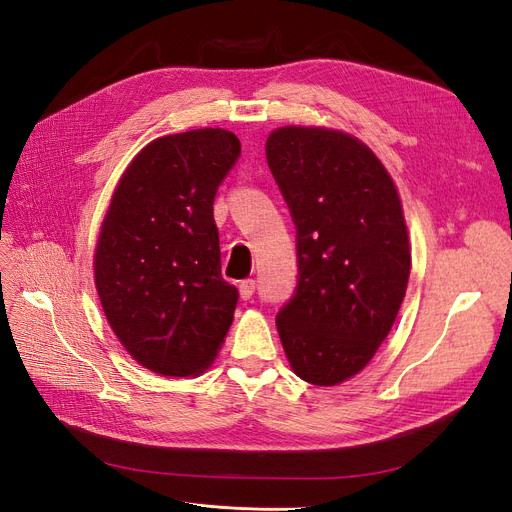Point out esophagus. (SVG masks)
Instances as JSON below:
<instances>
[{
    "label": "esophagus",
    "instance_id": "esophagus-1",
    "mask_svg": "<svg viewBox=\"0 0 512 512\" xmlns=\"http://www.w3.org/2000/svg\"><path fill=\"white\" fill-rule=\"evenodd\" d=\"M255 289H257V282H255L253 278L242 280L240 285H238V291H240V297H242V299H251L253 293H255Z\"/></svg>",
    "mask_w": 512,
    "mask_h": 512
}]
</instances>
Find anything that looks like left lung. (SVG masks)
<instances>
[{
	"instance_id": "1",
	"label": "left lung",
	"mask_w": 512,
	"mask_h": 512,
	"mask_svg": "<svg viewBox=\"0 0 512 512\" xmlns=\"http://www.w3.org/2000/svg\"><path fill=\"white\" fill-rule=\"evenodd\" d=\"M266 156L297 227L295 297L276 316L293 373L337 386L361 373L403 304L411 244L399 189L354 135L280 126Z\"/></svg>"
}]
</instances>
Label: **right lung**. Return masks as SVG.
Instances as JSON below:
<instances>
[{"label":"right lung","instance_id":"add662e5","mask_svg":"<svg viewBox=\"0 0 512 512\" xmlns=\"http://www.w3.org/2000/svg\"><path fill=\"white\" fill-rule=\"evenodd\" d=\"M240 156L225 128L147 143L113 189L94 246V285L111 331L135 361L168 377L213 365L238 291L221 276L217 187Z\"/></svg>","mask_w":512,"mask_h":512}]
</instances>
